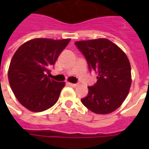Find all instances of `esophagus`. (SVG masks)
<instances>
[{"label":"esophagus","instance_id":"1","mask_svg":"<svg viewBox=\"0 0 149 149\" xmlns=\"http://www.w3.org/2000/svg\"><path fill=\"white\" fill-rule=\"evenodd\" d=\"M68 84H69L70 86H72V87H77V86H78V84H72V83H70V82H68Z\"/></svg>","mask_w":149,"mask_h":149}]
</instances>
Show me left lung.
Masks as SVG:
<instances>
[{
    "label": "left lung",
    "instance_id": "8db88e82",
    "mask_svg": "<svg viewBox=\"0 0 149 149\" xmlns=\"http://www.w3.org/2000/svg\"><path fill=\"white\" fill-rule=\"evenodd\" d=\"M89 69L97 74V84L88 86V95L81 102L92 112L107 114L123 104L132 85L129 59L121 49L107 38L78 41Z\"/></svg>",
    "mask_w": 149,
    "mask_h": 149
}]
</instances>
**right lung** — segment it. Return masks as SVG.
I'll use <instances>...</instances> for the list:
<instances>
[{"mask_svg":"<svg viewBox=\"0 0 149 149\" xmlns=\"http://www.w3.org/2000/svg\"><path fill=\"white\" fill-rule=\"evenodd\" d=\"M70 41L34 38L15 52L8 69V80L15 97L25 108L41 112L58 101L65 82L58 83L47 74Z\"/></svg>","mask_w":149,"mask_h":149,"instance_id":"obj_1","label":"right lung"}]
</instances>
